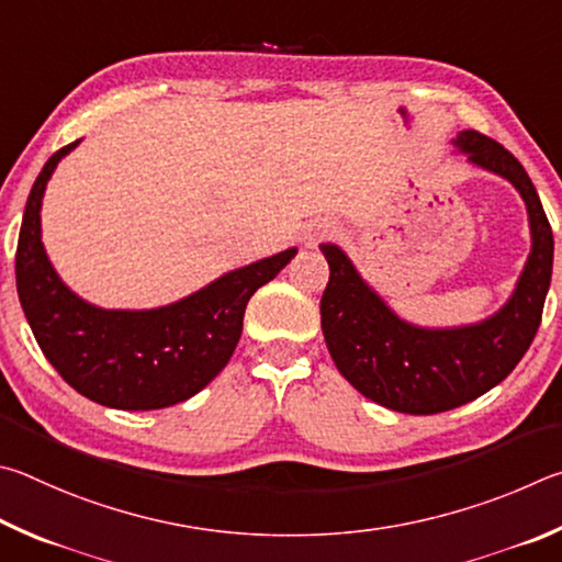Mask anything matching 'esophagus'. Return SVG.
Masks as SVG:
<instances>
[{"label":"esophagus","instance_id":"obj_1","mask_svg":"<svg viewBox=\"0 0 562 562\" xmlns=\"http://www.w3.org/2000/svg\"><path fill=\"white\" fill-rule=\"evenodd\" d=\"M333 234H336V226L323 222V224H316V229L308 232L306 239H308V244H318L321 239H328V236H333Z\"/></svg>","mask_w":562,"mask_h":562}]
</instances>
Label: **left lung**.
Listing matches in <instances>:
<instances>
[{"label": "left lung", "mask_w": 562, "mask_h": 562, "mask_svg": "<svg viewBox=\"0 0 562 562\" xmlns=\"http://www.w3.org/2000/svg\"><path fill=\"white\" fill-rule=\"evenodd\" d=\"M454 143L474 165L506 177L528 206L533 249L514 296L496 316L447 330L409 326L362 283L338 246L321 244L330 266L321 299L330 358L368 400L405 415L454 409L506 380L536 338L553 273V229L524 165L479 131H464Z\"/></svg>", "instance_id": "8db88e82"}]
</instances>
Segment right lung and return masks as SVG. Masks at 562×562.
Returning a JSON list of instances; mask_svg holds the SVG:
<instances>
[{"label": "right lung", "instance_id": "obj_1", "mask_svg": "<svg viewBox=\"0 0 562 562\" xmlns=\"http://www.w3.org/2000/svg\"><path fill=\"white\" fill-rule=\"evenodd\" d=\"M71 143L48 157L29 192L16 244V293L38 348L68 385L113 409H162L220 375L241 338L246 303L296 249L224 273L155 311H103L68 291L42 244V196Z\"/></svg>", "mask_w": 562, "mask_h": 562}]
</instances>
